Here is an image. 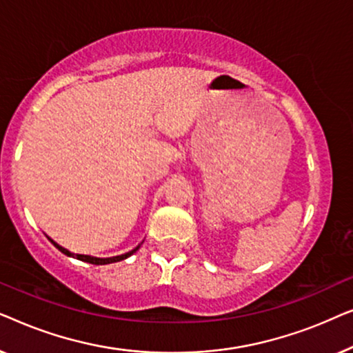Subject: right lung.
<instances>
[{"mask_svg": "<svg viewBox=\"0 0 353 353\" xmlns=\"http://www.w3.org/2000/svg\"><path fill=\"white\" fill-rule=\"evenodd\" d=\"M51 243L56 245L57 249L61 250L62 254H65V255H69V257H75V259H79V260H81V262H86V263H93V265H105V263H114V262H120V260H123V259H127V257H130V255L132 254H134L137 252V250L139 249V245L137 249H133V250H130V252H127V254H123V255H117V257H110V259H96V257H90V255H81V254H72V252H69V250L67 249H64V248H61L59 244H56L54 241L51 239Z\"/></svg>", "mask_w": 353, "mask_h": 353, "instance_id": "right-lung-1", "label": "right lung"}]
</instances>
